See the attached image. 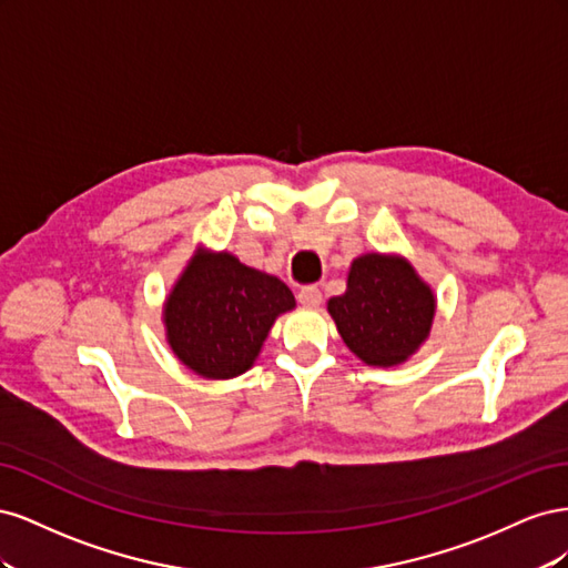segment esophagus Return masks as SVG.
I'll return each mask as SVG.
<instances>
[{"label": "esophagus", "mask_w": 568, "mask_h": 568, "mask_svg": "<svg viewBox=\"0 0 568 568\" xmlns=\"http://www.w3.org/2000/svg\"><path fill=\"white\" fill-rule=\"evenodd\" d=\"M298 303L305 307H317L322 303V291L317 286H303L298 291Z\"/></svg>", "instance_id": "esophagus-1"}]
</instances>
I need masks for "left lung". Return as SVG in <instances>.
<instances>
[{
    "instance_id": "8db88e82",
    "label": "left lung",
    "mask_w": 568,
    "mask_h": 568,
    "mask_svg": "<svg viewBox=\"0 0 568 568\" xmlns=\"http://www.w3.org/2000/svg\"><path fill=\"white\" fill-rule=\"evenodd\" d=\"M326 311L363 363L395 367L428 338L436 296L403 255L365 253L351 263L346 294L329 298Z\"/></svg>"
}]
</instances>
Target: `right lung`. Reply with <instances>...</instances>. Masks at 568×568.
Segmentation results:
<instances>
[{
	"label": "right lung",
	"instance_id": "right-lung-1",
	"mask_svg": "<svg viewBox=\"0 0 568 568\" xmlns=\"http://www.w3.org/2000/svg\"><path fill=\"white\" fill-rule=\"evenodd\" d=\"M296 307L291 288L232 253L199 248L163 305L168 346L205 379L253 367L274 320Z\"/></svg>",
	"mask_w": 568,
	"mask_h": 568
}]
</instances>
